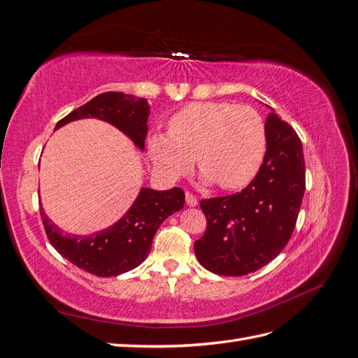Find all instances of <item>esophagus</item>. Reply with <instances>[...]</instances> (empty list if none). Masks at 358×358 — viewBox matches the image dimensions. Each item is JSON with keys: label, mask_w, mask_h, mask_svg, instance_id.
I'll return each instance as SVG.
<instances>
[{"label": "esophagus", "mask_w": 358, "mask_h": 358, "mask_svg": "<svg viewBox=\"0 0 358 358\" xmlns=\"http://www.w3.org/2000/svg\"><path fill=\"white\" fill-rule=\"evenodd\" d=\"M185 200H187V204L189 206V208H196V206L199 204V200L192 196L191 192H187L185 194Z\"/></svg>", "instance_id": "esophagus-1"}]
</instances>
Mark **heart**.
Returning a JSON list of instances; mask_svg holds the SVG:
<instances>
[{"instance_id":"heart-1","label":"heart","mask_w":358,"mask_h":358,"mask_svg":"<svg viewBox=\"0 0 358 358\" xmlns=\"http://www.w3.org/2000/svg\"><path fill=\"white\" fill-rule=\"evenodd\" d=\"M266 150L262 115L229 101L187 104L169 119V133L149 138L150 158L169 175H185L196 157L203 180L224 189L248 185L262 169Z\"/></svg>"}]
</instances>
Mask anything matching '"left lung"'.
Masks as SVG:
<instances>
[{"instance_id":"left-lung-1","label":"left lung","mask_w":358,"mask_h":358,"mask_svg":"<svg viewBox=\"0 0 358 358\" xmlns=\"http://www.w3.org/2000/svg\"><path fill=\"white\" fill-rule=\"evenodd\" d=\"M266 129V157L251 183L231 196L200 201L208 225L194 252L212 273L255 272L280 254L294 231L306 188L301 142L275 110Z\"/></svg>"}]
</instances>
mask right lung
Masks as SVG:
<instances>
[{
  "label": "right lung",
  "mask_w": 358,
  "mask_h": 358,
  "mask_svg": "<svg viewBox=\"0 0 358 358\" xmlns=\"http://www.w3.org/2000/svg\"><path fill=\"white\" fill-rule=\"evenodd\" d=\"M149 104L124 92H104L73 110L55 129L71 121L96 117L115 125L143 150L148 134ZM185 204L180 188L155 191L142 188L131 208L112 227L90 236L64 233L40 210L49 242L70 263L95 276L110 278L129 272L145 262L159 225Z\"/></svg>",
  "instance_id": "right-lung-1"
}]
</instances>
